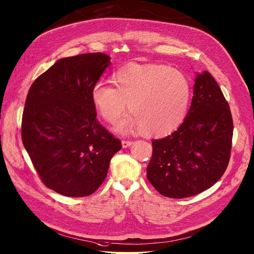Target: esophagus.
Instances as JSON below:
<instances>
[{"label":"esophagus","instance_id":"1","mask_svg":"<svg viewBox=\"0 0 254 254\" xmlns=\"http://www.w3.org/2000/svg\"><path fill=\"white\" fill-rule=\"evenodd\" d=\"M131 144H133V141H126V140L121 141V145H123V148H127Z\"/></svg>","mask_w":254,"mask_h":254}]
</instances>
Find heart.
<instances>
[{
  "instance_id": "b5f03b06",
  "label": "heart",
  "mask_w": 254,
  "mask_h": 254,
  "mask_svg": "<svg viewBox=\"0 0 254 254\" xmlns=\"http://www.w3.org/2000/svg\"><path fill=\"white\" fill-rule=\"evenodd\" d=\"M114 87L95 83L91 102L106 121L115 124L127 104L131 112L115 127L116 131L143 130L150 137H165L184 121L191 98L187 76L160 64L130 63L113 73Z\"/></svg>"
}]
</instances>
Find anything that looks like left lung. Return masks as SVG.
I'll use <instances>...</instances> for the list:
<instances>
[{
    "instance_id": "left-lung-1",
    "label": "left lung",
    "mask_w": 254,
    "mask_h": 254,
    "mask_svg": "<svg viewBox=\"0 0 254 254\" xmlns=\"http://www.w3.org/2000/svg\"><path fill=\"white\" fill-rule=\"evenodd\" d=\"M193 98L184 123L169 136L152 140L147 179L160 194H199L223 175L230 157L233 118L212 74L196 72Z\"/></svg>"
}]
</instances>
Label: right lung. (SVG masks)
Masks as SVG:
<instances>
[{
  "instance_id": "1",
  "label": "right lung",
  "mask_w": 254,
  "mask_h": 254,
  "mask_svg": "<svg viewBox=\"0 0 254 254\" xmlns=\"http://www.w3.org/2000/svg\"><path fill=\"white\" fill-rule=\"evenodd\" d=\"M110 59L103 53L59 59L28 92L24 146L43 184L64 196L94 193L121 149L120 140L98 124L90 97Z\"/></svg>"
}]
</instances>
